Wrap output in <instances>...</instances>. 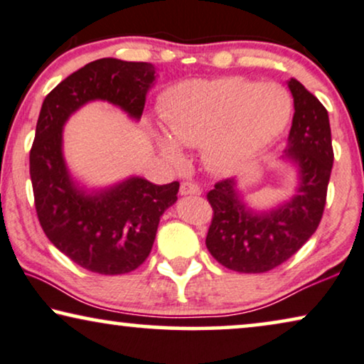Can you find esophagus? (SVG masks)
<instances>
[{
    "label": "esophagus",
    "mask_w": 364,
    "mask_h": 364,
    "mask_svg": "<svg viewBox=\"0 0 364 364\" xmlns=\"http://www.w3.org/2000/svg\"><path fill=\"white\" fill-rule=\"evenodd\" d=\"M202 191L197 183L193 182H182L181 196H200Z\"/></svg>",
    "instance_id": "1"
}]
</instances>
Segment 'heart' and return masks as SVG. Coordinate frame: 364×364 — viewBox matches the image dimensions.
Here are the masks:
<instances>
[{
    "label": "heart",
    "instance_id": "obj_1",
    "mask_svg": "<svg viewBox=\"0 0 364 364\" xmlns=\"http://www.w3.org/2000/svg\"><path fill=\"white\" fill-rule=\"evenodd\" d=\"M291 97L275 82L243 77L192 81L173 89L164 111L166 132H156L159 151L178 164V146H203L205 161L217 171H232L285 131Z\"/></svg>",
    "mask_w": 364,
    "mask_h": 364
}]
</instances>
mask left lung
<instances>
[{
  "label": "left lung",
  "instance_id": "1",
  "mask_svg": "<svg viewBox=\"0 0 364 364\" xmlns=\"http://www.w3.org/2000/svg\"><path fill=\"white\" fill-rule=\"evenodd\" d=\"M293 96L291 129L283 161L296 168L291 198L270 210H253L237 178L217 182L207 193L213 208L205 245L228 270L263 273L300 250L320 225L333 167L331 129L326 109L296 79L287 82Z\"/></svg>",
  "mask_w": 364,
  "mask_h": 364
}]
</instances>
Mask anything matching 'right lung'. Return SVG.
<instances>
[{"label":"right lung","instance_id":"right-lung-1","mask_svg":"<svg viewBox=\"0 0 364 364\" xmlns=\"http://www.w3.org/2000/svg\"><path fill=\"white\" fill-rule=\"evenodd\" d=\"M156 77L151 63L97 59L59 82L41 106L29 154L39 223L59 252L89 272L122 275L142 265L162 213L177 200L178 182L156 186L132 176L109 187H84L68 168L63 127L92 101H106L139 121Z\"/></svg>","mask_w":364,"mask_h":364}]
</instances>
